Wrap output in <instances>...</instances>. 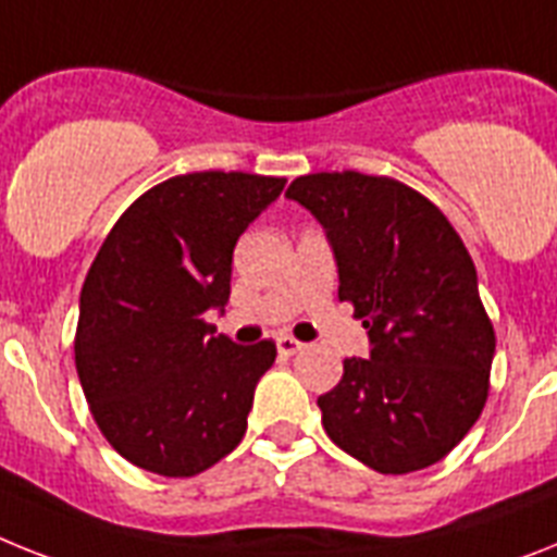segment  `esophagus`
Wrapping results in <instances>:
<instances>
[{
  "mask_svg": "<svg viewBox=\"0 0 557 557\" xmlns=\"http://www.w3.org/2000/svg\"><path fill=\"white\" fill-rule=\"evenodd\" d=\"M305 344L296 342V338H289V335H282V338H275V350L282 352V356H296Z\"/></svg>",
  "mask_w": 557,
  "mask_h": 557,
  "instance_id": "obj_1",
  "label": "esophagus"
}]
</instances>
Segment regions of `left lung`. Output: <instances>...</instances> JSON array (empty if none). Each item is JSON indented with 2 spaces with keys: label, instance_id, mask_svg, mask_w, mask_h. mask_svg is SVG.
<instances>
[{
  "label": "left lung",
  "instance_id": "obj_1",
  "mask_svg": "<svg viewBox=\"0 0 557 557\" xmlns=\"http://www.w3.org/2000/svg\"><path fill=\"white\" fill-rule=\"evenodd\" d=\"M310 210L370 356L319 395L333 444L384 475L424 470L470 433L490 389L495 333L470 252L438 207L387 176L310 173L287 187Z\"/></svg>",
  "mask_w": 557,
  "mask_h": 557
}]
</instances>
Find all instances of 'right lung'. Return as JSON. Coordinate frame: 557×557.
<instances>
[{
  "label": "right lung",
  "mask_w": 557,
  "mask_h": 557,
  "mask_svg": "<svg viewBox=\"0 0 557 557\" xmlns=\"http://www.w3.org/2000/svg\"><path fill=\"white\" fill-rule=\"evenodd\" d=\"M287 178L187 173L133 201L79 298L76 372L110 447L147 472L190 478L245 438L275 344L238 347L205 312L230 298L233 247Z\"/></svg>",
  "instance_id": "1"
}]
</instances>
